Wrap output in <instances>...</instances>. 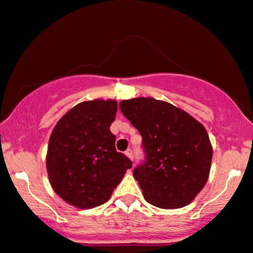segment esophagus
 <instances>
[{"label": "esophagus", "instance_id": "34e87169", "mask_svg": "<svg viewBox=\"0 0 253 253\" xmlns=\"http://www.w3.org/2000/svg\"><path fill=\"white\" fill-rule=\"evenodd\" d=\"M125 154H126V156L128 157L130 160H133V151L130 150V148H128V150H127L126 152H125Z\"/></svg>", "mask_w": 253, "mask_h": 253}]
</instances>
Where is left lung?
<instances>
[{
    "instance_id": "left-lung-1",
    "label": "left lung",
    "mask_w": 253,
    "mask_h": 253,
    "mask_svg": "<svg viewBox=\"0 0 253 253\" xmlns=\"http://www.w3.org/2000/svg\"><path fill=\"white\" fill-rule=\"evenodd\" d=\"M119 107L142 136L146 161L133 176L146 202L160 209L188 205L211 169L213 152L205 127L181 108L153 97L123 100Z\"/></svg>"
}]
</instances>
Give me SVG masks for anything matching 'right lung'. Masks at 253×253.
I'll use <instances>...</instances> for the list:
<instances>
[{
	"instance_id": "1",
	"label": "right lung",
	"mask_w": 253,
	"mask_h": 253,
	"mask_svg": "<svg viewBox=\"0 0 253 253\" xmlns=\"http://www.w3.org/2000/svg\"><path fill=\"white\" fill-rule=\"evenodd\" d=\"M118 102L96 99L78 103L54 127L45 165L57 196L79 209H93L111 198L132 167V161L115 150L109 126Z\"/></svg>"
}]
</instances>
